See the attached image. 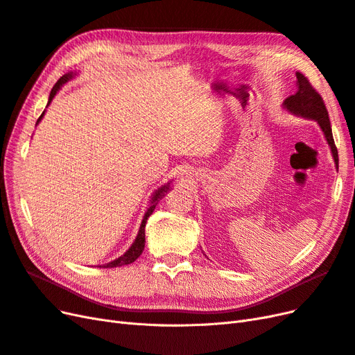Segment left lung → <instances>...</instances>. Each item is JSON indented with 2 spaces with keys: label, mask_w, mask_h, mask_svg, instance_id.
Returning a JSON list of instances; mask_svg holds the SVG:
<instances>
[{
  "label": "left lung",
  "mask_w": 355,
  "mask_h": 355,
  "mask_svg": "<svg viewBox=\"0 0 355 355\" xmlns=\"http://www.w3.org/2000/svg\"><path fill=\"white\" fill-rule=\"evenodd\" d=\"M296 79H298V89L296 93L289 96L284 100V107L291 110L295 115H300L308 119H314L318 122L320 128L323 130L326 140L331 148V155H334L336 168L339 165V157H338V148L335 146L334 135H331V127H330V119H329V112L326 109L324 101L322 96L318 94V91L311 85L310 79L301 72H296Z\"/></svg>",
  "instance_id": "8db88e82"
}]
</instances>
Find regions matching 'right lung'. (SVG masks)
<instances>
[{
    "instance_id": "right-lung-1",
    "label": "right lung",
    "mask_w": 355,
    "mask_h": 355,
    "mask_svg": "<svg viewBox=\"0 0 355 355\" xmlns=\"http://www.w3.org/2000/svg\"><path fill=\"white\" fill-rule=\"evenodd\" d=\"M72 78V73H66V75H63L59 81H57L55 84H54V87H53V89H51V93H50V98H49V105L51 103V100L54 98V96H55V93L57 91L60 89V87L66 83V81H69V79ZM44 116V112H42V115L38 118V121H37V123L41 121V118ZM169 190V186H164V187H161L159 189L156 193H155V196H153V199H152V205H150V208L147 209V212H146V215H144V218H143V221H141V225H140V232H139V234H137V239H135V242L132 243V246L127 250V252H125L122 257H119L118 259H115V261H112V262H109V264H106V266H103V268H113V267H121V266H128V264H131V262H134L137 258H139L140 255H141V252L144 250V242H146V239H144V227H146V223H147V218L148 216L152 215V212L155 211V208H156V205H157V202H159V199H162L164 196H165V193Z\"/></svg>"
}]
</instances>
